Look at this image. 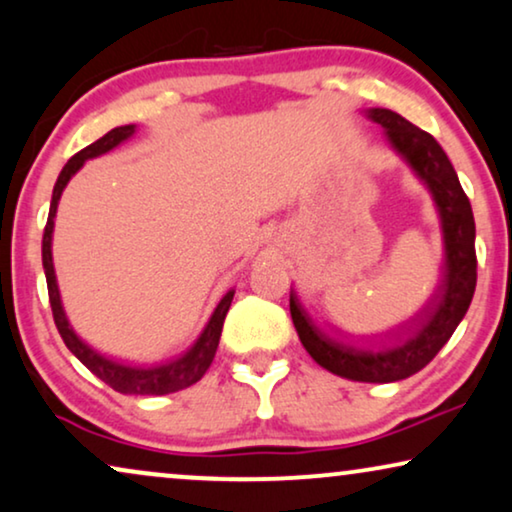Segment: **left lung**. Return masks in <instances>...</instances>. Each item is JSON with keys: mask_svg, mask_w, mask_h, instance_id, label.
I'll return each instance as SVG.
<instances>
[{"mask_svg": "<svg viewBox=\"0 0 512 512\" xmlns=\"http://www.w3.org/2000/svg\"><path fill=\"white\" fill-rule=\"evenodd\" d=\"M368 116L380 123L396 151L415 167L429 184L440 209L445 235V272L433 303L426 307L408 333L387 342H363L347 338L328 324L312 319L291 291V319L303 347L319 366L356 382H398L415 375L431 363L454 328L464 319L478 282L475 258V221L468 195L459 184L457 172L429 132L405 121L389 109H370Z\"/></svg>", "mask_w": 512, "mask_h": 512, "instance_id": "1", "label": "left lung"}]
</instances>
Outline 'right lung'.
Returning <instances> with one entry per match:
<instances>
[{
	"mask_svg": "<svg viewBox=\"0 0 512 512\" xmlns=\"http://www.w3.org/2000/svg\"><path fill=\"white\" fill-rule=\"evenodd\" d=\"M132 132H135V125H121V128L109 130L107 135L97 139L86 149H81L76 156L69 158V163L62 167L58 181H55L53 188V200H51V212H48V221L44 228V242H41V258H44V272H46V284H48V300H51V310H53V319L55 326L65 340V345L69 347L76 359H79L83 366H86L90 373L100 377L104 384H109L111 389L121 391V394H137V396H163V394H172V391L186 389L200 380L202 375L207 373L209 363H212L216 347H219V338H221V328H223V319H226L228 307L233 303L235 291H228L226 296L221 298V303L216 305V310L209 319V324L205 326V331L198 338V342L188 349L184 356L179 359L167 361L163 366H153V368H132V366H123V363L111 361L107 356L97 354L95 349H90L86 342H83L79 335L72 331L69 321L65 317V310H62L60 303V291H58V282H55V270H53V256H51V240H53V219L55 212H58V200L62 195V188L67 186V181L72 179V174L79 170V167L86 163L88 158L102 156L128 139Z\"/></svg>",
	"mask_w": 512,
	"mask_h": 512,
	"instance_id": "add662e5",
	"label": "right lung"
}]
</instances>
